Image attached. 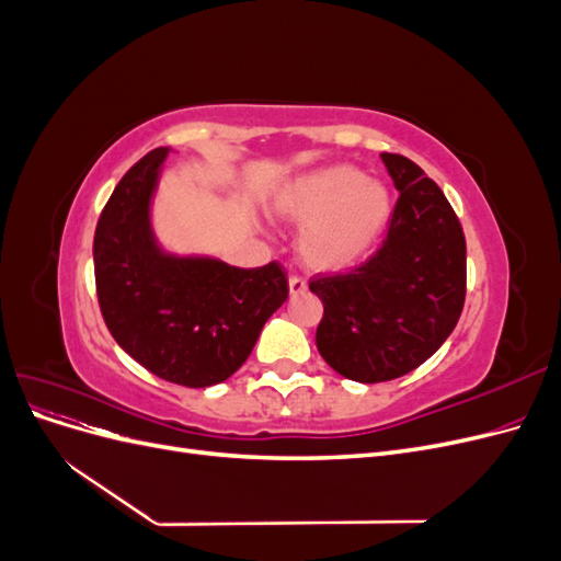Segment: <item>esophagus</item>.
<instances>
[{
  "label": "esophagus",
  "instance_id": "1",
  "mask_svg": "<svg viewBox=\"0 0 561 561\" xmlns=\"http://www.w3.org/2000/svg\"><path fill=\"white\" fill-rule=\"evenodd\" d=\"M290 295L295 297V295H301V293H307V280H304L301 276H290Z\"/></svg>",
  "mask_w": 561,
  "mask_h": 561
}]
</instances>
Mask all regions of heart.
Here are the masks:
<instances>
[{
  "label": "heart",
  "instance_id": "1",
  "mask_svg": "<svg viewBox=\"0 0 561 561\" xmlns=\"http://www.w3.org/2000/svg\"><path fill=\"white\" fill-rule=\"evenodd\" d=\"M274 213L301 225L297 250L316 271H342L363 262L393 217V194L360 168L328 165L287 182Z\"/></svg>",
  "mask_w": 561,
  "mask_h": 561
}]
</instances>
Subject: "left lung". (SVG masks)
<instances>
[{"label":"left lung","instance_id":"1","mask_svg":"<svg viewBox=\"0 0 561 561\" xmlns=\"http://www.w3.org/2000/svg\"><path fill=\"white\" fill-rule=\"evenodd\" d=\"M400 192L381 248L348 274L309 283L322 301L316 346L339 375H410L445 344L466 301V236L443 190L400 154H381Z\"/></svg>","mask_w":561,"mask_h":561}]
</instances>
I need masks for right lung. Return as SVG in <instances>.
I'll use <instances>...</instances> for the list:
<instances>
[{"label":"right lung","mask_w":561,"mask_h":561,"mask_svg":"<svg viewBox=\"0 0 561 561\" xmlns=\"http://www.w3.org/2000/svg\"><path fill=\"white\" fill-rule=\"evenodd\" d=\"M168 147L149 151L100 213L93 264L105 325L135 363L165 381L206 388L229 379L287 299L278 262L257 268L159 248L149 206Z\"/></svg>","instance_id":"1"}]
</instances>
